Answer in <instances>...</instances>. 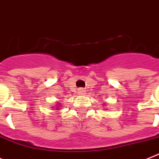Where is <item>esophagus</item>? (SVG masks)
<instances>
[{
	"mask_svg": "<svg viewBox=\"0 0 159 159\" xmlns=\"http://www.w3.org/2000/svg\"><path fill=\"white\" fill-rule=\"evenodd\" d=\"M79 92H80V95H83V94H84V92L83 91L82 89H80V91H79Z\"/></svg>",
	"mask_w": 159,
	"mask_h": 159,
	"instance_id": "34e87169",
	"label": "esophagus"
}]
</instances>
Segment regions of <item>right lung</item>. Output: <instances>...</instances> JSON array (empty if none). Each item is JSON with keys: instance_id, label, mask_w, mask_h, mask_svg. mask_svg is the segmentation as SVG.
I'll use <instances>...</instances> for the list:
<instances>
[{"instance_id": "right-lung-1", "label": "right lung", "mask_w": 159, "mask_h": 159, "mask_svg": "<svg viewBox=\"0 0 159 159\" xmlns=\"http://www.w3.org/2000/svg\"><path fill=\"white\" fill-rule=\"evenodd\" d=\"M55 108H56V110H60V109H59V107H58V106H56V107H55Z\"/></svg>"}]
</instances>
